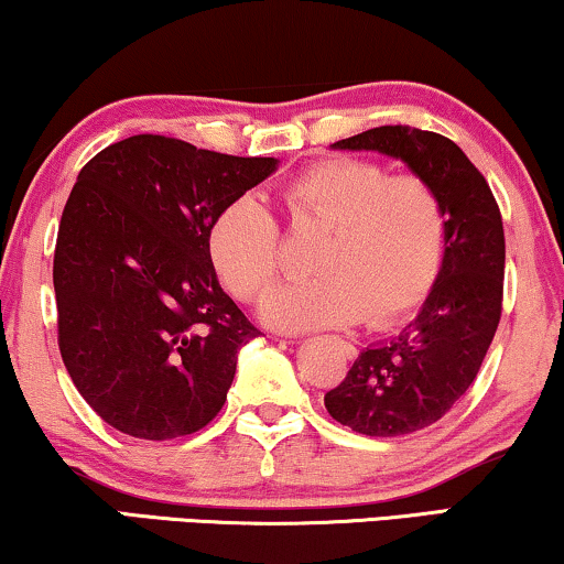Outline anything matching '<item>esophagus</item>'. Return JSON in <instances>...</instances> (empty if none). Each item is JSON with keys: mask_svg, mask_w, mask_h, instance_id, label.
I'll use <instances>...</instances> for the list:
<instances>
[{"mask_svg": "<svg viewBox=\"0 0 564 564\" xmlns=\"http://www.w3.org/2000/svg\"><path fill=\"white\" fill-rule=\"evenodd\" d=\"M339 347H343V352L347 355V358H355V355H358V350H355V347H352V345H347V343H343V345H339Z\"/></svg>", "mask_w": 564, "mask_h": 564, "instance_id": "34e87169", "label": "esophagus"}]
</instances>
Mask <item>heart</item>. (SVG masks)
Listing matches in <instances>:
<instances>
[{"mask_svg":"<svg viewBox=\"0 0 564 564\" xmlns=\"http://www.w3.org/2000/svg\"><path fill=\"white\" fill-rule=\"evenodd\" d=\"M299 227L327 229L314 279L279 285L260 304L283 332L345 327L365 316L383 329L416 312L437 283L447 214L437 188L365 158L308 165L283 192ZM209 258L232 296L256 301L281 275V229L256 194L229 202L209 227Z\"/></svg>","mask_w":564,"mask_h":564,"instance_id":"heart-1","label":"heart"}]
</instances>
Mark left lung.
<instances>
[{
    "label": "left lung",
    "instance_id": "obj_1",
    "mask_svg": "<svg viewBox=\"0 0 564 564\" xmlns=\"http://www.w3.org/2000/svg\"><path fill=\"white\" fill-rule=\"evenodd\" d=\"M337 150H378L437 188L447 237L437 283L399 337L358 355L324 395L339 424L368 437H403L447 414L478 376L501 322L506 240L488 181L444 134L406 124L372 127Z\"/></svg>",
    "mask_w": 564,
    "mask_h": 564
}]
</instances>
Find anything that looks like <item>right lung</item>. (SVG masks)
<instances>
[{"instance_id": "add662e5", "label": "right lung", "mask_w": 564, "mask_h": 564, "mask_svg": "<svg viewBox=\"0 0 564 564\" xmlns=\"http://www.w3.org/2000/svg\"><path fill=\"white\" fill-rule=\"evenodd\" d=\"M275 165L132 134L78 173L53 258L58 347L117 432L186 437L225 406L237 352L260 332L221 291L206 240L214 217Z\"/></svg>"}]
</instances>
